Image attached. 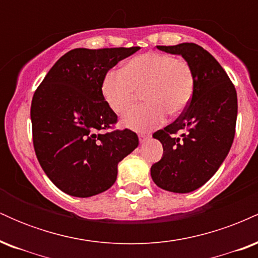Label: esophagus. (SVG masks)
I'll list each match as a JSON object with an SVG mask.
<instances>
[{
  "label": "esophagus",
  "instance_id": "esophagus-1",
  "mask_svg": "<svg viewBox=\"0 0 258 258\" xmlns=\"http://www.w3.org/2000/svg\"><path fill=\"white\" fill-rule=\"evenodd\" d=\"M138 137H139V142H141V143H144V142L150 137V135H148V133H139Z\"/></svg>",
  "mask_w": 258,
  "mask_h": 258
}]
</instances>
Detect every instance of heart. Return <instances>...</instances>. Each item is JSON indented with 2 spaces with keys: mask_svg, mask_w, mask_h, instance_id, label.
<instances>
[{
  "mask_svg": "<svg viewBox=\"0 0 258 258\" xmlns=\"http://www.w3.org/2000/svg\"><path fill=\"white\" fill-rule=\"evenodd\" d=\"M194 73L184 59L149 52L127 60L122 72L110 70L102 82V94L109 108L122 114L135 104L138 92L146 103L123 116L122 125L146 132L161 125L170 115L188 106L194 93Z\"/></svg>",
  "mask_w": 258,
  "mask_h": 258,
  "instance_id": "1",
  "label": "heart"
}]
</instances>
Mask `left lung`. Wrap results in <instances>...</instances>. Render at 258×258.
<instances>
[{
    "mask_svg": "<svg viewBox=\"0 0 258 258\" xmlns=\"http://www.w3.org/2000/svg\"><path fill=\"white\" fill-rule=\"evenodd\" d=\"M156 47L182 55L193 69L195 85L178 119L153 135L161 142L164 155L150 173L165 190L190 193L214 176L229 153L238 115L236 91L220 63L199 44Z\"/></svg>",
    "mask_w": 258,
    "mask_h": 258,
    "instance_id": "left-lung-1",
    "label": "left lung"
}]
</instances>
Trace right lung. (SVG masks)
Segmentation results:
<instances>
[{
  "mask_svg": "<svg viewBox=\"0 0 258 258\" xmlns=\"http://www.w3.org/2000/svg\"><path fill=\"white\" fill-rule=\"evenodd\" d=\"M139 47L65 53L31 103L32 142L41 167L61 191L93 197L114 184L117 164L138 147L131 130H114L117 115L102 94L105 74Z\"/></svg>",
  "mask_w": 258,
  "mask_h": 258,
  "instance_id": "obj_1",
  "label": "right lung"
}]
</instances>
